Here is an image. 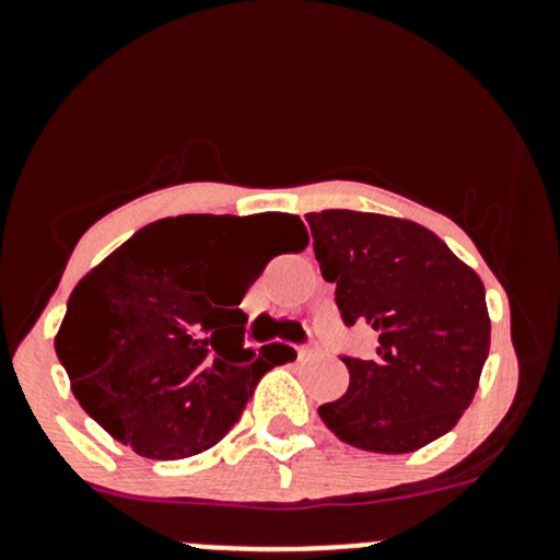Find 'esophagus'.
Listing matches in <instances>:
<instances>
[{
    "label": "esophagus",
    "instance_id": "esophagus-1",
    "mask_svg": "<svg viewBox=\"0 0 560 560\" xmlns=\"http://www.w3.org/2000/svg\"><path fill=\"white\" fill-rule=\"evenodd\" d=\"M318 347L313 345V342H307V345H300V358H307V355H313V352H316Z\"/></svg>",
    "mask_w": 560,
    "mask_h": 560
}]
</instances>
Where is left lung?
<instances>
[{"label":"left lung","instance_id":"obj_1","mask_svg":"<svg viewBox=\"0 0 560 560\" xmlns=\"http://www.w3.org/2000/svg\"><path fill=\"white\" fill-rule=\"evenodd\" d=\"M305 221L342 324H365L378 337L369 361L339 355L350 387L320 405V419L371 453H413L447 434L490 355L481 279L413 221L355 210Z\"/></svg>","mask_w":560,"mask_h":560}]
</instances>
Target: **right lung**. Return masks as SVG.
I'll list each match as a JSON object with an SVG mask.
<instances>
[{
    "instance_id": "obj_1",
    "label": "right lung",
    "mask_w": 560,
    "mask_h": 560,
    "mask_svg": "<svg viewBox=\"0 0 560 560\" xmlns=\"http://www.w3.org/2000/svg\"><path fill=\"white\" fill-rule=\"evenodd\" d=\"M234 215H178L139 229L75 284L55 350L75 400L92 419L152 460L213 447L240 421L273 350L244 347L240 302L255 276L229 266ZM292 242L307 244L298 215L271 213Z\"/></svg>"
}]
</instances>
